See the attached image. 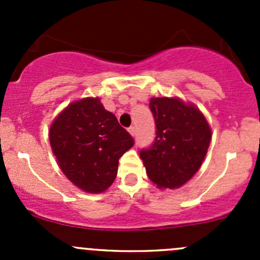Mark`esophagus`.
I'll return each mask as SVG.
<instances>
[{
  "label": "esophagus",
  "instance_id": "obj_1",
  "mask_svg": "<svg viewBox=\"0 0 260 260\" xmlns=\"http://www.w3.org/2000/svg\"><path fill=\"white\" fill-rule=\"evenodd\" d=\"M128 132L131 133V136H135L136 135V128L133 127V125H131V127L128 128Z\"/></svg>",
  "mask_w": 260,
  "mask_h": 260
}]
</instances>
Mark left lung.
<instances>
[{
	"label": "left lung",
	"mask_w": 260,
	"mask_h": 260,
	"mask_svg": "<svg viewBox=\"0 0 260 260\" xmlns=\"http://www.w3.org/2000/svg\"><path fill=\"white\" fill-rule=\"evenodd\" d=\"M156 138L140 156L147 176L159 188H179L203 165L211 141V129L193 104L179 98H151Z\"/></svg>",
	"instance_id": "1"
}]
</instances>
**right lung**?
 Masks as SVG:
<instances>
[{
  "instance_id": "obj_1",
  "label": "right lung",
  "mask_w": 260,
  "mask_h": 260,
  "mask_svg": "<svg viewBox=\"0 0 260 260\" xmlns=\"http://www.w3.org/2000/svg\"><path fill=\"white\" fill-rule=\"evenodd\" d=\"M49 140L65 176L90 193L103 192L113 183L118 161L135 145L99 98L69 104L52 122Z\"/></svg>"
}]
</instances>
